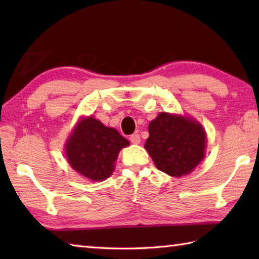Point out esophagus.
I'll return each mask as SVG.
<instances>
[{"label":"esophagus","instance_id":"1","mask_svg":"<svg viewBox=\"0 0 259 259\" xmlns=\"http://www.w3.org/2000/svg\"><path fill=\"white\" fill-rule=\"evenodd\" d=\"M130 142L133 144H139L140 143V136L138 134H134L130 136Z\"/></svg>","mask_w":259,"mask_h":259}]
</instances>
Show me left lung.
I'll return each mask as SVG.
<instances>
[{"label": "left lung", "instance_id": "left-lung-1", "mask_svg": "<svg viewBox=\"0 0 259 259\" xmlns=\"http://www.w3.org/2000/svg\"><path fill=\"white\" fill-rule=\"evenodd\" d=\"M145 143L156 168L174 177L190 174L204 156L205 134L199 123L161 113L148 125Z\"/></svg>", "mask_w": 259, "mask_h": 259}]
</instances>
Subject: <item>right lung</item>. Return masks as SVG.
<instances>
[{"instance_id":"right-lung-1","label":"right lung","mask_w":259,"mask_h":259,"mask_svg":"<svg viewBox=\"0 0 259 259\" xmlns=\"http://www.w3.org/2000/svg\"><path fill=\"white\" fill-rule=\"evenodd\" d=\"M129 142L117 130L94 119L83 120L66 144L69 164L91 181H104L114 170V162Z\"/></svg>"}]
</instances>
